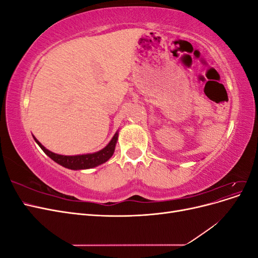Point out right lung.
<instances>
[{"mask_svg": "<svg viewBox=\"0 0 258 258\" xmlns=\"http://www.w3.org/2000/svg\"><path fill=\"white\" fill-rule=\"evenodd\" d=\"M34 138V137H33ZM117 139H118V132H116L112 140L110 141L104 148L102 150L92 153V154H84V155H76V156H64V155H59L54 154L47 148L44 147L37 140L34 138L35 142L38 144L43 152L50 157L53 161H56L62 167L71 169V170H83V169H90L95 168L99 165H102L105 161L110 159L115 151V145L117 143Z\"/></svg>", "mask_w": 258, "mask_h": 258, "instance_id": "add662e5", "label": "right lung"}]
</instances>
